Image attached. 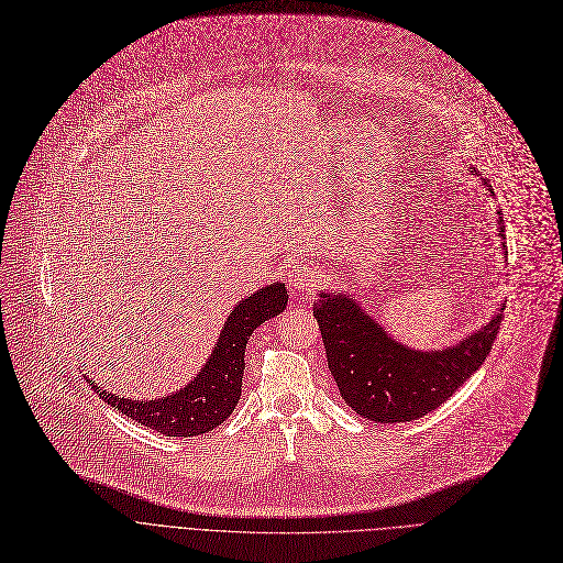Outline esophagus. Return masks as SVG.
Here are the masks:
<instances>
[{"label":"esophagus","mask_w":563,"mask_h":563,"mask_svg":"<svg viewBox=\"0 0 563 563\" xmlns=\"http://www.w3.org/2000/svg\"><path fill=\"white\" fill-rule=\"evenodd\" d=\"M287 283H289L291 291L306 294V291L317 287L319 276H317V272L312 269V266H308V264H294L291 269H289V274H287Z\"/></svg>","instance_id":"1"}]
</instances>
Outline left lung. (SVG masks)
<instances>
[{
    "label": "left lung",
    "mask_w": 563,
    "mask_h": 563,
    "mask_svg": "<svg viewBox=\"0 0 563 563\" xmlns=\"http://www.w3.org/2000/svg\"><path fill=\"white\" fill-rule=\"evenodd\" d=\"M314 319L340 395L358 416L383 424L418 420L445 404L482 367L501 327L497 312L461 344L420 353L390 340L342 294H321Z\"/></svg>",
    "instance_id": "1"
}]
</instances>
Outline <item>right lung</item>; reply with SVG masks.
<instances>
[{"mask_svg": "<svg viewBox=\"0 0 563 563\" xmlns=\"http://www.w3.org/2000/svg\"><path fill=\"white\" fill-rule=\"evenodd\" d=\"M287 306V289L283 283L260 289L253 297L236 303L230 312L221 338L212 351V358L205 363L200 374L189 386L170 397L157 401H132L100 390L96 383L91 388L113 408L130 420L151 427L157 433L170 438H191L212 431L230 418L236 401L242 397L244 378V351L251 333L280 314Z\"/></svg>", "mask_w": 563, "mask_h": 563, "instance_id": "obj_1", "label": "right lung"}]
</instances>
